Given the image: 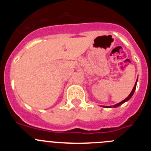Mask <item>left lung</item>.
I'll list each match as a JSON object with an SVG mask.
<instances>
[{"instance_id":"1","label":"left lung","mask_w":151,"mask_h":151,"mask_svg":"<svg viewBox=\"0 0 151 151\" xmlns=\"http://www.w3.org/2000/svg\"><path fill=\"white\" fill-rule=\"evenodd\" d=\"M137 82H138V79H137V81H136L135 84H134V88H133L132 91V92H131V93H130V94H129V95L128 96V97H126V98H125V100H123V101H121V102L118 103V104H116L113 105V106H104V107H105V108H113V107H114V108H116V107H118V106H121V105H122V104H124V103H125V102H126V101H129V100L130 99L131 97H132V95H133V94H134V91H135V89H136V85H137Z\"/></svg>"}]
</instances>
